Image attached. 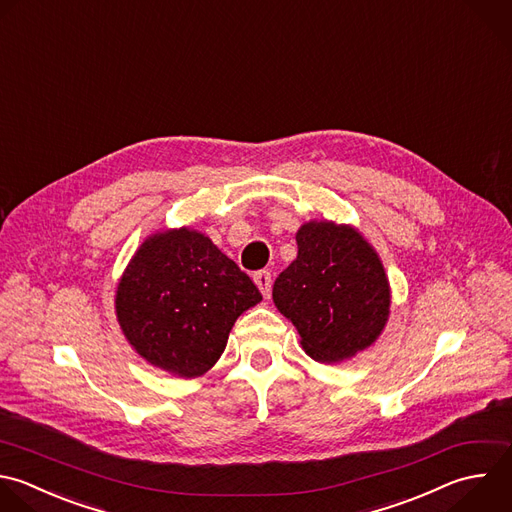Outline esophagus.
I'll return each instance as SVG.
<instances>
[{
	"instance_id": "obj_1",
	"label": "esophagus",
	"mask_w": 512,
	"mask_h": 512,
	"mask_svg": "<svg viewBox=\"0 0 512 512\" xmlns=\"http://www.w3.org/2000/svg\"><path fill=\"white\" fill-rule=\"evenodd\" d=\"M254 282H256V286L260 288L262 296L268 298V296H270V290H272V274H270L268 270H260V272L254 274Z\"/></svg>"
}]
</instances>
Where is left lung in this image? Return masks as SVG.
Wrapping results in <instances>:
<instances>
[{"label": "left lung", "mask_w": 512, "mask_h": 512, "mask_svg": "<svg viewBox=\"0 0 512 512\" xmlns=\"http://www.w3.org/2000/svg\"><path fill=\"white\" fill-rule=\"evenodd\" d=\"M298 256L276 278L272 300L298 330L304 352L336 364L370 348L390 316V284L378 252L350 224L310 220Z\"/></svg>", "instance_id": "1"}]
</instances>
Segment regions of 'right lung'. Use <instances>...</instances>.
Here are the masks:
<instances>
[{
	"label": "right lung",
	"mask_w": 512,
	"mask_h": 512,
	"mask_svg": "<svg viewBox=\"0 0 512 512\" xmlns=\"http://www.w3.org/2000/svg\"><path fill=\"white\" fill-rule=\"evenodd\" d=\"M260 300L234 260L184 226L142 242L120 278L116 316L148 364L196 378L218 362L238 316Z\"/></svg>",
	"instance_id": "obj_1"
}]
</instances>
